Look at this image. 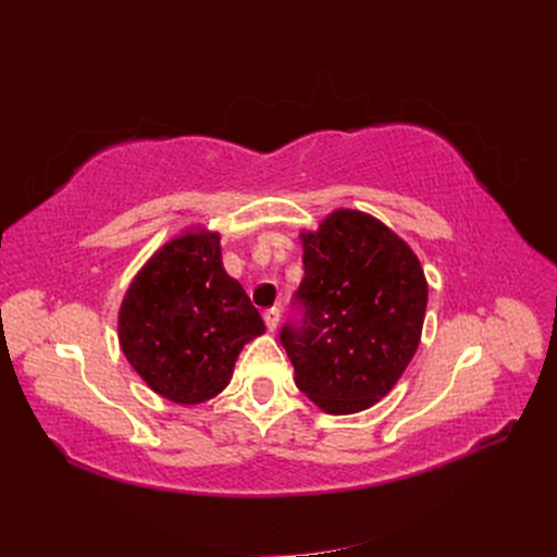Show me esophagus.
I'll list each match as a JSON object with an SVG mask.
<instances>
[{
  "label": "esophagus",
  "mask_w": 557,
  "mask_h": 557,
  "mask_svg": "<svg viewBox=\"0 0 557 557\" xmlns=\"http://www.w3.org/2000/svg\"><path fill=\"white\" fill-rule=\"evenodd\" d=\"M262 318H264V325H267V330H269V332H274V330L278 327L281 311H278L276 307H272V309H267V311H264V315H262Z\"/></svg>",
  "instance_id": "1"
}]
</instances>
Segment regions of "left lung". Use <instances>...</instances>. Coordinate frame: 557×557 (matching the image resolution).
Wrapping results in <instances>:
<instances>
[{"label": "left lung", "mask_w": 557, "mask_h": 557, "mask_svg": "<svg viewBox=\"0 0 557 557\" xmlns=\"http://www.w3.org/2000/svg\"><path fill=\"white\" fill-rule=\"evenodd\" d=\"M299 242L305 318L281 330L295 385L325 413L364 411L416 356L428 307L423 267L407 242L358 209L332 211Z\"/></svg>", "instance_id": "obj_1"}]
</instances>
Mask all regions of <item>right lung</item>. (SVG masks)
<instances>
[{
  "label": "right lung",
  "mask_w": 557,
  "mask_h": 557,
  "mask_svg": "<svg viewBox=\"0 0 557 557\" xmlns=\"http://www.w3.org/2000/svg\"><path fill=\"white\" fill-rule=\"evenodd\" d=\"M264 332L223 267L221 234L193 225L158 248L117 311V342L150 391L193 407L223 393L242 348Z\"/></svg>",
  "instance_id": "right-lung-1"
}]
</instances>
